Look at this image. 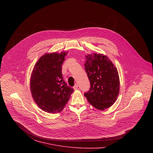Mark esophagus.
<instances>
[{"instance_id":"34e87169","label":"esophagus","mask_w":153,"mask_h":153,"mask_svg":"<svg viewBox=\"0 0 153 153\" xmlns=\"http://www.w3.org/2000/svg\"><path fill=\"white\" fill-rule=\"evenodd\" d=\"M74 90H77V89H78V85H77V84H75V85H74Z\"/></svg>"}]
</instances>
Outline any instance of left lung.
I'll use <instances>...</instances> for the list:
<instances>
[{"label": "left lung", "instance_id": "left-lung-1", "mask_svg": "<svg viewBox=\"0 0 153 153\" xmlns=\"http://www.w3.org/2000/svg\"><path fill=\"white\" fill-rule=\"evenodd\" d=\"M85 69L91 84L84 94L88 101L103 111L116 101L120 92V78L117 68L104 54L93 53L85 56Z\"/></svg>", "mask_w": 153, "mask_h": 153}]
</instances>
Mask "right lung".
<instances>
[{
    "label": "right lung",
    "instance_id": "1",
    "mask_svg": "<svg viewBox=\"0 0 153 153\" xmlns=\"http://www.w3.org/2000/svg\"><path fill=\"white\" fill-rule=\"evenodd\" d=\"M68 51L46 53L36 62L31 74L30 88L33 99L44 111L56 114L64 108L74 91L67 86L62 65Z\"/></svg>",
    "mask_w": 153,
    "mask_h": 153
}]
</instances>
